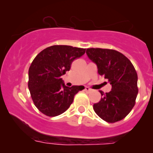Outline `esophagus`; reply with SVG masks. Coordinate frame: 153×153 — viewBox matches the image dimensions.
I'll list each match as a JSON object with an SVG mask.
<instances>
[{
	"label": "esophagus",
	"mask_w": 153,
	"mask_h": 153,
	"mask_svg": "<svg viewBox=\"0 0 153 153\" xmlns=\"http://www.w3.org/2000/svg\"><path fill=\"white\" fill-rule=\"evenodd\" d=\"M85 91L86 92H90V91H91V88H89L88 87H85Z\"/></svg>",
	"instance_id": "34e87169"
}]
</instances>
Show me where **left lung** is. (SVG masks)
Listing matches in <instances>:
<instances>
[{
    "label": "left lung",
    "mask_w": 153,
    "mask_h": 153,
    "mask_svg": "<svg viewBox=\"0 0 153 153\" xmlns=\"http://www.w3.org/2000/svg\"><path fill=\"white\" fill-rule=\"evenodd\" d=\"M88 57L95 62L100 75L107 78L111 91L93 105L95 113L109 123L122 120L129 113L137 97L138 75L132 62L124 54L112 49L88 48Z\"/></svg>",
    "instance_id": "obj_1"
}]
</instances>
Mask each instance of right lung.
Masks as SVG:
<instances>
[{"instance_id": "obj_1", "label": "right lung", "mask_w": 153, "mask_h": 153, "mask_svg": "<svg viewBox=\"0 0 153 153\" xmlns=\"http://www.w3.org/2000/svg\"><path fill=\"white\" fill-rule=\"evenodd\" d=\"M85 53V48L53 45L34 58L28 70V88L34 105L44 115L54 117L65 112L75 95L85 88L67 87L61 78L70 70L73 61Z\"/></svg>"}]
</instances>
